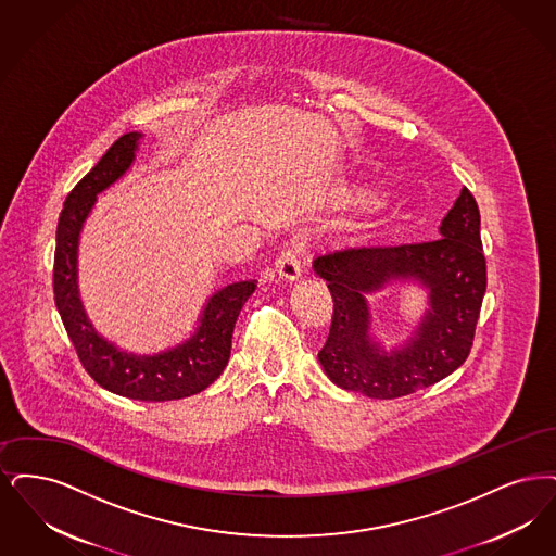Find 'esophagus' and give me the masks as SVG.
<instances>
[{
    "label": "esophagus",
    "instance_id": "1",
    "mask_svg": "<svg viewBox=\"0 0 556 556\" xmlns=\"http://www.w3.org/2000/svg\"><path fill=\"white\" fill-rule=\"evenodd\" d=\"M276 274L287 282H294L301 278V247L292 244L280 253V257L276 260Z\"/></svg>",
    "mask_w": 556,
    "mask_h": 556
}]
</instances>
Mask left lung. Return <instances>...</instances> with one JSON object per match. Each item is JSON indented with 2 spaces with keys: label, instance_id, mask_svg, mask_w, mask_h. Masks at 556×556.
Instances as JSON below:
<instances>
[{
  "label": "left lung",
  "instance_id": "obj_1",
  "mask_svg": "<svg viewBox=\"0 0 556 556\" xmlns=\"http://www.w3.org/2000/svg\"><path fill=\"white\" fill-rule=\"evenodd\" d=\"M326 280L334 317L317 353L337 387L369 399H396L432 387L467 359L485 292L480 210L465 187L428 242H367L326 251L312 262ZM388 286H415L427 305L396 343L379 337L368 299Z\"/></svg>",
  "mask_w": 556,
  "mask_h": 556
}]
</instances>
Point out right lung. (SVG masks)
<instances>
[{
    "mask_svg": "<svg viewBox=\"0 0 556 556\" xmlns=\"http://www.w3.org/2000/svg\"><path fill=\"white\" fill-rule=\"evenodd\" d=\"M141 139L143 132L121 137L66 197L55 232L53 294L78 359L97 384L132 401L162 403L191 396L216 382L230 359L237 317L257 289V280H239L210 294L193 332L157 353L126 351L97 330L78 289L80 232L96 207L97 194L132 168Z\"/></svg>",
    "mask_w": 556,
    "mask_h": 556,
    "instance_id": "right-lung-1",
    "label": "right lung"
}]
</instances>
